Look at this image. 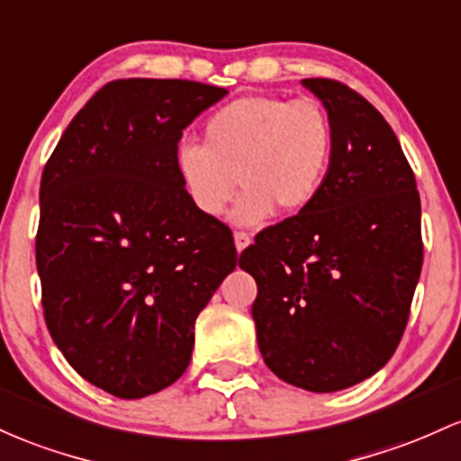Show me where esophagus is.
I'll use <instances>...</instances> for the list:
<instances>
[{"mask_svg":"<svg viewBox=\"0 0 461 461\" xmlns=\"http://www.w3.org/2000/svg\"><path fill=\"white\" fill-rule=\"evenodd\" d=\"M234 242H236V251H239V254H240L242 249H247V247L251 245V236L245 234V231H236Z\"/></svg>","mask_w":461,"mask_h":461,"instance_id":"1","label":"esophagus"}]
</instances>
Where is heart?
<instances>
[{
	"label": "heart",
	"instance_id": "heart-1",
	"mask_svg": "<svg viewBox=\"0 0 461 461\" xmlns=\"http://www.w3.org/2000/svg\"><path fill=\"white\" fill-rule=\"evenodd\" d=\"M335 153V129L315 98L242 95L210 115L203 146L176 150V173L192 205L216 219L245 185L234 221L258 225L276 210L295 216L320 194Z\"/></svg>",
	"mask_w": 461,
	"mask_h": 461
}]
</instances>
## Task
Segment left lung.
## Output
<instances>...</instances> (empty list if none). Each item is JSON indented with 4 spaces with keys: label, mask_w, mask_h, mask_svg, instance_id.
I'll use <instances>...</instances> for the list:
<instances>
[{
    "label": "left lung",
    "mask_w": 461,
    "mask_h": 461,
    "mask_svg": "<svg viewBox=\"0 0 461 461\" xmlns=\"http://www.w3.org/2000/svg\"><path fill=\"white\" fill-rule=\"evenodd\" d=\"M328 109L335 153L320 194L240 254L269 370L308 392H339L396 352L422 269L416 176L392 126L363 95L304 78Z\"/></svg>",
    "instance_id": "obj_1"
}]
</instances>
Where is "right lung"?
<instances>
[{
  "label": "right lung",
  "mask_w": 461,
  "mask_h": 461,
  "mask_svg": "<svg viewBox=\"0 0 461 461\" xmlns=\"http://www.w3.org/2000/svg\"><path fill=\"white\" fill-rule=\"evenodd\" d=\"M225 94L194 80H113L43 168L45 323L69 366L118 398L185 372L196 317L239 265L230 227L192 205L176 173L184 129Z\"/></svg>",
  "instance_id": "right-lung-1"
}]
</instances>
